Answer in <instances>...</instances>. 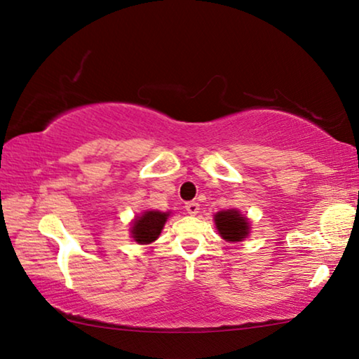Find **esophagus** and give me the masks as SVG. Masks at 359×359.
<instances>
[{
	"instance_id": "34e87169",
	"label": "esophagus",
	"mask_w": 359,
	"mask_h": 359,
	"mask_svg": "<svg viewBox=\"0 0 359 359\" xmlns=\"http://www.w3.org/2000/svg\"><path fill=\"white\" fill-rule=\"evenodd\" d=\"M185 209L190 215H196L198 212H200V204H198L196 201H189L185 204Z\"/></svg>"
}]
</instances>
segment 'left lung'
<instances>
[{"label":"left lung","instance_id":"1","mask_svg":"<svg viewBox=\"0 0 359 359\" xmlns=\"http://www.w3.org/2000/svg\"><path fill=\"white\" fill-rule=\"evenodd\" d=\"M214 220L222 238L226 241H233V243L243 241V238L248 236L249 233L248 220L235 209L217 212L215 214Z\"/></svg>","mask_w":359,"mask_h":359}]
</instances>
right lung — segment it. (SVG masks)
Returning a JSON list of instances; mask_svg holds the SVG:
<instances>
[{
    "mask_svg": "<svg viewBox=\"0 0 359 359\" xmlns=\"http://www.w3.org/2000/svg\"><path fill=\"white\" fill-rule=\"evenodd\" d=\"M168 214L159 210H147L142 217L134 220L133 238L140 244H149L155 241L166 224Z\"/></svg>",
    "mask_w": 359,
    "mask_h": 359,
    "instance_id": "right-lung-1",
    "label": "right lung"
}]
</instances>
